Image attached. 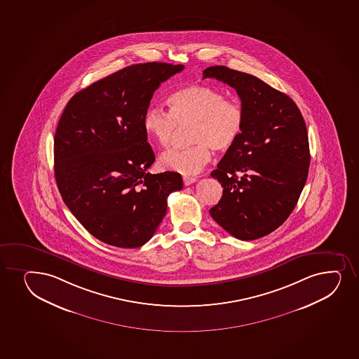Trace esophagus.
<instances>
[{
  "label": "esophagus",
  "mask_w": 359,
  "mask_h": 359,
  "mask_svg": "<svg viewBox=\"0 0 359 359\" xmlns=\"http://www.w3.org/2000/svg\"><path fill=\"white\" fill-rule=\"evenodd\" d=\"M182 180H184V185L189 186L196 182V177H187V175H185V177H182Z\"/></svg>",
  "instance_id": "1"
}]
</instances>
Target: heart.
Returning a JSON list of instances; mask_svg holds the SVG:
<instances>
[{"label": "heart", "mask_w": 359, "mask_h": 359, "mask_svg": "<svg viewBox=\"0 0 359 359\" xmlns=\"http://www.w3.org/2000/svg\"><path fill=\"white\" fill-rule=\"evenodd\" d=\"M170 112L151 106L143 117V129L150 140L161 147L173 142L177 125H192L186 149L162 154L160 163L165 170L192 175L211 160V147L230 149L241 137L246 112L241 102L226 99L219 89L206 85H191L174 90L168 97Z\"/></svg>", "instance_id": "obj_1"}]
</instances>
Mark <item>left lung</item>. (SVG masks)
I'll return each instance as SVG.
<instances>
[{
	"mask_svg": "<svg viewBox=\"0 0 359 359\" xmlns=\"http://www.w3.org/2000/svg\"><path fill=\"white\" fill-rule=\"evenodd\" d=\"M203 75L233 87L246 112L241 137L211 173L223 194L210 215L238 240L262 238L290 216L306 184V121L290 97L258 77L224 65L209 67Z\"/></svg>",
	"mask_w": 359,
	"mask_h": 359,
	"instance_id": "1",
	"label": "left lung"
}]
</instances>
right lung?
I'll use <instances>...</instances> for the list:
<instances>
[{"label": "right lung", "mask_w": 359, "mask_h": 359, "mask_svg": "<svg viewBox=\"0 0 359 359\" xmlns=\"http://www.w3.org/2000/svg\"><path fill=\"white\" fill-rule=\"evenodd\" d=\"M184 65L121 69L75 94L57 125L55 177L65 205L94 238L136 248L153 238L167 198L182 189L175 172L150 174L155 161L143 117L162 82Z\"/></svg>", "instance_id": "1"}]
</instances>
